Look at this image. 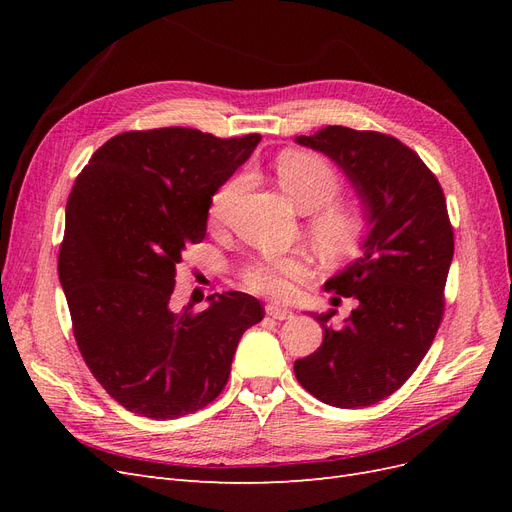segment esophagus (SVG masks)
I'll return each instance as SVG.
<instances>
[{
	"instance_id": "1",
	"label": "esophagus",
	"mask_w": 512,
	"mask_h": 512,
	"mask_svg": "<svg viewBox=\"0 0 512 512\" xmlns=\"http://www.w3.org/2000/svg\"><path fill=\"white\" fill-rule=\"evenodd\" d=\"M265 312H267V316H271L275 320H288V318H292V309H288L284 305H277V303H269L265 307Z\"/></svg>"
}]
</instances>
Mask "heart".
Wrapping results in <instances>:
<instances>
[{
    "instance_id": "heart-1",
    "label": "heart",
    "mask_w": 512,
    "mask_h": 512,
    "mask_svg": "<svg viewBox=\"0 0 512 512\" xmlns=\"http://www.w3.org/2000/svg\"><path fill=\"white\" fill-rule=\"evenodd\" d=\"M275 173L282 192L303 213H312L309 230L327 254L344 256L359 245L365 232V213L352 203H339L342 188L337 170L312 151H284L275 160ZM243 175L224 181L211 198V218L224 222L243 190ZM312 262L301 252L280 258H258L243 269V284L267 297H290L294 284L309 275Z\"/></svg>"
}]
</instances>
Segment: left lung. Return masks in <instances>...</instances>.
Here are the masks:
<instances>
[{"mask_svg": "<svg viewBox=\"0 0 512 512\" xmlns=\"http://www.w3.org/2000/svg\"><path fill=\"white\" fill-rule=\"evenodd\" d=\"M299 145L333 160L361 200L367 232L346 269L324 282L359 307L333 329L335 309L312 316L322 346L294 363L305 391L335 408L393 395L423 361L444 312L453 228L436 175L397 138L327 126Z\"/></svg>", "mask_w": 512, "mask_h": 512, "instance_id": "8db88e82", "label": "left lung"}]
</instances>
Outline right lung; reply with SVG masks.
Segmentation results:
<instances>
[{
    "mask_svg": "<svg viewBox=\"0 0 512 512\" xmlns=\"http://www.w3.org/2000/svg\"><path fill=\"white\" fill-rule=\"evenodd\" d=\"M260 134L123 132L76 177L59 250L76 344L104 391L147 418L192 414L222 393L241 335L265 316L245 292L175 312L177 265L207 235L211 196Z\"/></svg>",
    "mask_w": 512,
    "mask_h": 512,
    "instance_id": "right-lung-1",
    "label": "right lung"
}]
</instances>
